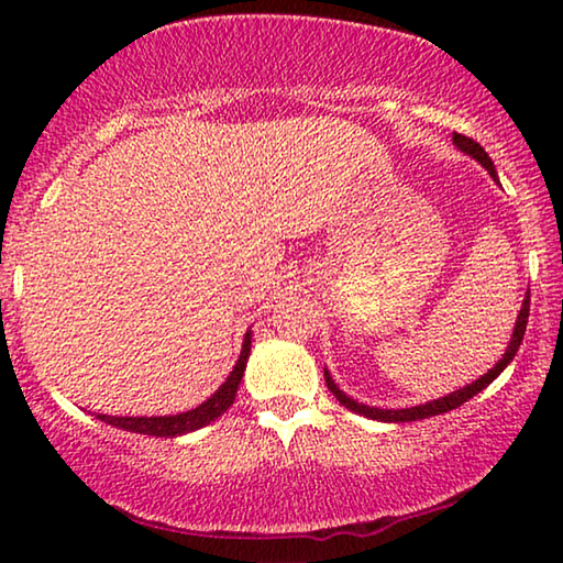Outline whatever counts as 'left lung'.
Returning <instances> with one entry per match:
<instances>
[{
  "label": "left lung",
  "mask_w": 563,
  "mask_h": 563,
  "mask_svg": "<svg viewBox=\"0 0 563 563\" xmlns=\"http://www.w3.org/2000/svg\"><path fill=\"white\" fill-rule=\"evenodd\" d=\"M452 141H454V146L460 148V151H464L466 156H472V158L479 161V164L489 170V176H492L494 180H499V178H497V168H494L492 158L487 156V151H484L479 144H476V141H472L470 136H462V133H454ZM529 300H531V298H529V292H527V298H523V302H521L517 325H514V335H511V340H509L507 352H504V357L497 362V365H494V367L489 369L487 375H482L479 379H474L472 385L456 389V393H450L446 397L432 399V402H427V405L407 407V409H379V407H369V405L355 402V399L342 393V389L335 385V379H332L330 373L325 369L328 389H330L332 395L338 397L340 405H345L347 409H352V412H357V415H362V417L377 419V422H415V419H427V417L450 412V409H456L460 405H464L466 399H472L474 395H479L484 387L492 385L494 379H497V377L504 373V367H507L509 362L514 360V355H517V350H519L521 340H523V332H527V322H529Z\"/></svg>",
  "instance_id": "8db88e82"
}]
</instances>
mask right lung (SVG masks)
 <instances>
[{
    "mask_svg": "<svg viewBox=\"0 0 563 563\" xmlns=\"http://www.w3.org/2000/svg\"><path fill=\"white\" fill-rule=\"evenodd\" d=\"M247 355H251V332H245L241 357H238L233 373L228 375L225 383L218 387L203 405H198L196 409H188V412L168 415V417H109V415H97V419H101V422H107L111 427H119V430L136 432V434H151V437H180L186 432L201 430V427L211 424L213 419L221 417L225 409L233 405L238 385H241L243 373H245Z\"/></svg>",
    "mask_w": 563,
    "mask_h": 563,
    "instance_id": "1",
    "label": "right lung"
}]
</instances>
